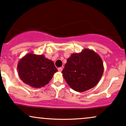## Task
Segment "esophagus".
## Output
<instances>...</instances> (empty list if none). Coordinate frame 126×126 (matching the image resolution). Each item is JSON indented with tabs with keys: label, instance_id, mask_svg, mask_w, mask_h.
Listing matches in <instances>:
<instances>
[{
	"label": "esophagus",
	"instance_id": "obj_1",
	"mask_svg": "<svg viewBox=\"0 0 126 126\" xmlns=\"http://www.w3.org/2000/svg\"><path fill=\"white\" fill-rule=\"evenodd\" d=\"M58 71H59V72H61L62 71H63V68L62 67H59V68H58Z\"/></svg>",
	"mask_w": 126,
	"mask_h": 126
}]
</instances>
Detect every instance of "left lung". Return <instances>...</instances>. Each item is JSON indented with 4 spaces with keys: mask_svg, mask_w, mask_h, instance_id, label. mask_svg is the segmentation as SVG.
Segmentation results:
<instances>
[{
    "mask_svg": "<svg viewBox=\"0 0 126 126\" xmlns=\"http://www.w3.org/2000/svg\"><path fill=\"white\" fill-rule=\"evenodd\" d=\"M104 70L101 56L93 50L84 49L80 53L71 54L62 73L72 89L83 92L96 85Z\"/></svg>",
    "mask_w": 126,
    "mask_h": 126,
    "instance_id": "8db88e82",
    "label": "left lung"
}]
</instances>
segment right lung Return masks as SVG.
<instances>
[{"mask_svg": "<svg viewBox=\"0 0 126 126\" xmlns=\"http://www.w3.org/2000/svg\"><path fill=\"white\" fill-rule=\"evenodd\" d=\"M19 78L32 87L40 88L48 84L58 71L53 62L44 55L29 53L20 59L17 65Z\"/></svg>", "mask_w": 126, "mask_h": 126, "instance_id": "obj_1", "label": "right lung"}]
</instances>
